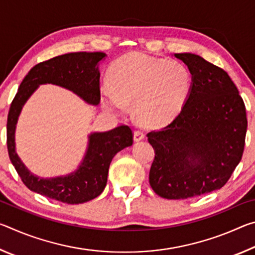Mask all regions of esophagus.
Listing matches in <instances>:
<instances>
[{
  "mask_svg": "<svg viewBox=\"0 0 255 255\" xmlns=\"http://www.w3.org/2000/svg\"><path fill=\"white\" fill-rule=\"evenodd\" d=\"M144 138H145L144 131H141V130L133 131V140H135V141H139L141 139H144Z\"/></svg>",
  "mask_w": 255,
  "mask_h": 255,
  "instance_id": "34e87169",
  "label": "esophagus"
}]
</instances>
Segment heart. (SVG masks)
Here are the masks:
<instances>
[{"label":"heart","mask_w":255,"mask_h":255,"mask_svg":"<svg viewBox=\"0 0 255 255\" xmlns=\"http://www.w3.org/2000/svg\"><path fill=\"white\" fill-rule=\"evenodd\" d=\"M111 88L102 89L106 109L123 116L133 105L136 117L147 126L171 123L191 96L193 77L179 60L133 53L118 59L110 73Z\"/></svg>","instance_id":"1"}]
</instances>
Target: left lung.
Returning <instances> with one entry per match:
<instances>
[{
	"mask_svg": "<svg viewBox=\"0 0 255 255\" xmlns=\"http://www.w3.org/2000/svg\"><path fill=\"white\" fill-rule=\"evenodd\" d=\"M193 77L191 96L174 120L147 133L155 157L154 192L187 199L226 184L243 155L248 119L243 99L223 70L200 56L175 54Z\"/></svg>",
	"mask_w": 255,
	"mask_h": 255,
	"instance_id": "obj_1",
	"label": "left lung"
}]
</instances>
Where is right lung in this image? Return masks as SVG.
<instances>
[{
    "label": "right lung",
    "instance_id": "right-lung-1",
    "mask_svg": "<svg viewBox=\"0 0 255 255\" xmlns=\"http://www.w3.org/2000/svg\"><path fill=\"white\" fill-rule=\"evenodd\" d=\"M105 57L106 54L100 51L56 56L34 65L21 82L8 110L6 144L12 164L25 187L31 191L71 205L92 200L106 188L108 171L115 155L132 145V130L129 126H119L106 132H93L89 137V147L79 170L66 176L51 179L38 178L30 173L15 153V125L21 109L34 90L40 84H56L97 106L101 99L98 63Z\"/></svg>",
    "mask_w": 255,
    "mask_h": 255
}]
</instances>
